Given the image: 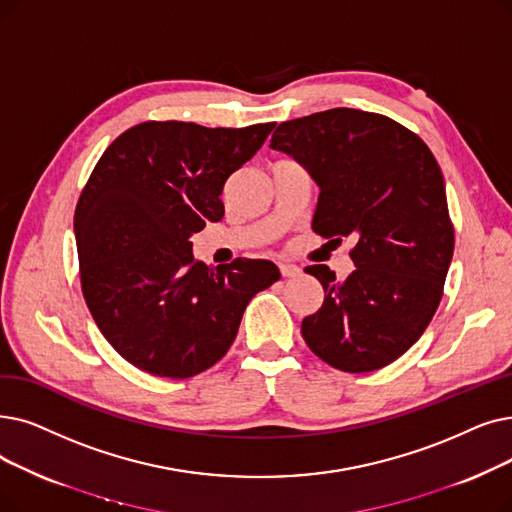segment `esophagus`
<instances>
[{
  "label": "esophagus",
  "mask_w": 512,
  "mask_h": 512,
  "mask_svg": "<svg viewBox=\"0 0 512 512\" xmlns=\"http://www.w3.org/2000/svg\"><path fill=\"white\" fill-rule=\"evenodd\" d=\"M280 274H282L284 278H295V276L301 274V268H299V265H295V263L282 261V263H280Z\"/></svg>",
  "instance_id": "obj_1"
}]
</instances>
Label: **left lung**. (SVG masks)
I'll list each match as a JSON object with an SVG mask.
<instances>
[{
  "label": "left lung",
  "instance_id": "8db88e82",
  "mask_svg": "<svg viewBox=\"0 0 512 512\" xmlns=\"http://www.w3.org/2000/svg\"><path fill=\"white\" fill-rule=\"evenodd\" d=\"M270 146L320 186L314 232L355 238V270L343 282L328 265L305 268L324 288L322 307L301 322L307 347L343 372L395 362L435 316L454 253L433 152L402 123L358 108L284 121Z\"/></svg>",
  "mask_w": 512,
  "mask_h": 512
}]
</instances>
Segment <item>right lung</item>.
<instances>
[{
  "label": "right lung",
  "mask_w": 512,
  "mask_h": 512,
  "mask_svg": "<svg viewBox=\"0 0 512 512\" xmlns=\"http://www.w3.org/2000/svg\"><path fill=\"white\" fill-rule=\"evenodd\" d=\"M276 123L144 121L110 144L75 209L87 307L121 358L190 379L228 353L249 301L280 280L268 259L207 268L190 236L224 217L221 192Z\"/></svg>",
  "instance_id": "right-lung-1"
}]
</instances>
